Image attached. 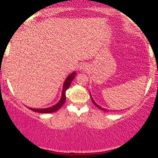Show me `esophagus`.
I'll return each mask as SVG.
<instances>
[{
    "mask_svg": "<svg viewBox=\"0 0 158 158\" xmlns=\"http://www.w3.org/2000/svg\"><path fill=\"white\" fill-rule=\"evenodd\" d=\"M81 68V70H85L86 69V67L84 65V64H83V65L81 66V68Z\"/></svg>",
    "mask_w": 158,
    "mask_h": 158,
    "instance_id": "1",
    "label": "esophagus"
}]
</instances>
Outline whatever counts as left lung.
Instances as JSON below:
<instances>
[{"label": "left lung", "mask_w": 158, "mask_h": 158, "mask_svg": "<svg viewBox=\"0 0 158 158\" xmlns=\"http://www.w3.org/2000/svg\"><path fill=\"white\" fill-rule=\"evenodd\" d=\"M91 99H92V97H91ZM92 101H93V103H94V105H95V106H97V107H98V108H99V109H100V110H104V111H107V110H106V109H103V108H102V107H100V106H99V105H97V103H95V102H94V100H93V99H92Z\"/></svg>", "instance_id": "1"}]
</instances>
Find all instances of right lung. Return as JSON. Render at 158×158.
<instances>
[{"label":"right lung","instance_id":"1","mask_svg":"<svg viewBox=\"0 0 158 158\" xmlns=\"http://www.w3.org/2000/svg\"><path fill=\"white\" fill-rule=\"evenodd\" d=\"M74 77H75V72L72 73V74H70L69 76L66 78L65 81H64V87H63V90H62V94H61V98L60 100V101L58 102L56 105L53 106L52 107H49V108H46V109H32V108H30L32 111L34 112H37V113H54V112L57 111V110H59L63 105H64V102L66 100V90L69 88V87L71 86V82L74 80Z\"/></svg>","mask_w":158,"mask_h":158}]
</instances>
